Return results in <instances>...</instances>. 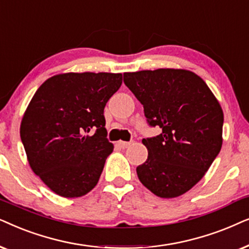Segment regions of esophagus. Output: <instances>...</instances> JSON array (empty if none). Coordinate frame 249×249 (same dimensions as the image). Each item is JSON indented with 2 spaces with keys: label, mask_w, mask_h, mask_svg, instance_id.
Returning a JSON list of instances; mask_svg holds the SVG:
<instances>
[{
  "label": "esophagus",
  "mask_w": 249,
  "mask_h": 249,
  "mask_svg": "<svg viewBox=\"0 0 249 249\" xmlns=\"http://www.w3.org/2000/svg\"><path fill=\"white\" fill-rule=\"evenodd\" d=\"M132 143H133V142H132V141H130V142H126V141H119L118 142V144L119 145H121V147L122 148H128V147H130V145L132 144Z\"/></svg>",
  "instance_id": "1"
}]
</instances>
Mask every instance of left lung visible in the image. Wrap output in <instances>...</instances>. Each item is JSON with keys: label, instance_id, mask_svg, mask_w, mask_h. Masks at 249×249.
<instances>
[{"label": "left lung", "instance_id": "obj_1", "mask_svg": "<svg viewBox=\"0 0 249 249\" xmlns=\"http://www.w3.org/2000/svg\"><path fill=\"white\" fill-rule=\"evenodd\" d=\"M124 83L161 133L142 140L148 158L139 180L160 198H175L199 182L222 147L223 111L199 76L185 69L124 72Z\"/></svg>", "mask_w": 249, "mask_h": 249}]
</instances>
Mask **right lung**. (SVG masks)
I'll list each match as a JSON object with an SVG mask.
<instances>
[{"instance_id": "right-lung-1", "label": "right lung", "mask_w": 249, "mask_h": 249, "mask_svg": "<svg viewBox=\"0 0 249 249\" xmlns=\"http://www.w3.org/2000/svg\"><path fill=\"white\" fill-rule=\"evenodd\" d=\"M122 81V74L66 72L35 92L20 138L33 172L54 194L77 198L97 185L114 149L104 109Z\"/></svg>"}]
</instances>
